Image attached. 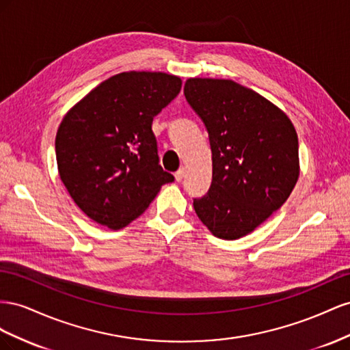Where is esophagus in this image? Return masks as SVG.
I'll list each match as a JSON object with an SVG mask.
<instances>
[{"mask_svg":"<svg viewBox=\"0 0 350 350\" xmlns=\"http://www.w3.org/2000/svg\"><path fill=\"white\" fill-rule=\"evenodd\" d=\"M174 177H176V180L180 183L183 178H185V168H180V170H177L176 172V174H174Z\"/></svg>","mask_w":350,"mask_h":350,"instance_id":"34e87169","label":"esophagus"}]
</instances>
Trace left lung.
<instances>
[{"mask_svg":"<svg viewBox=\"0 0 350 350\" xmlns=\"http://www.w3.org/2000/svg\"><path fill=\"white\" fill-rule=\"evenodd\" d=\"M183 92L213 152V182L193 199L195 213L214 236L234 241L291 196L299 177L296 131L280 108L233 81L187 79Z\"/></svg>","mask_w":350,"mask_h":350,"instance_id":"8db88e82","label":"left lung"}]
</instances>
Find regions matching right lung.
Returning a JSON list of instances; mask_svg holds the SVG:
<instances>
[{"label":"right lung","mask_w":350,"mask_h":350,"mask_svg":"<svg viewBox=\"0 0 350 350\" xmlns=\"http://www.w3.org/2000/svg\"><path fill=\"white\" fill-rule=\"evenodd\" d=\"M180 89V77L173 75L124 72L64 116L55 136L59 178L98 224L126 227L174 180L159 165L152 120Z\"/></svg>","instance_id":"1"}]
</instances>
